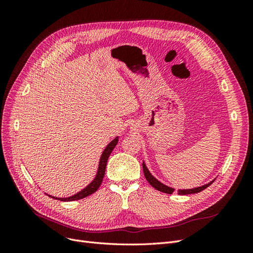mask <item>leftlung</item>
Wrapping results in <instances>:
<instances>
[{
	"instance_id": "1",
	"label": "left lung",
	"mask_w": 253,
	"mask_h": 253,
	"mask_svg": "<svg viewBox=\"0 0 253 253\" xmlns=\"http://www.w3.org/2000/svg\"><path fill=\"white\" fill-rule=\"evenodd\" d=\"M142 169H143V173H144L145 178H147V180L149 181V183H150V185H151L153 188H155L156 190L160 191V192H164V193H167V194H172V193H173L174 189L169 188V187H167V186L163 185L162 182H159L157 179H155L154 177H153V176L151 175V173L149 172V170L147 169V167H145L144 163L142 164ZM212 182H213V181L209 182L208 185H205V186L198 187V188H195V189H190V190H178V193H179V194H181V195H187V194L198 193V192H201V191L205 190L206 188H208V187L211 185Z\"/></svg>"
}]
</instances>
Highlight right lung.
<instances>
[{"label":"right lung","instance_id":"right-lung-1","mask_svg":"<svg viewBox=\"0 0 253 253\" xmlns=\"http://www.w3.org/2000/svg\"><path fill=\"white\" fill-rule=\"evenodd\" d=\"M118 143V138H115L113 141H111L108 147L105 148V150L103 151L102 155H101V158H100V163H99V169H98V172H97V175L95 179L91 181L89 185L85 188L83 189L81 192L77 193L74 196H71V197H67V198H58V197H52V198H56V200H59V201H62V202H72V201H78V200H82V198L86 197V196H89L90 194L95 193L96 191L98 190V188L100 187L101 182H102V179L104 177V174H105V168H106V163H108V159L111 155L112 151L114 150V148L116 147V144ZM51 197V196H50Z\"/></svg>","mask_w":253,"mask_h":253}]
</instances>
